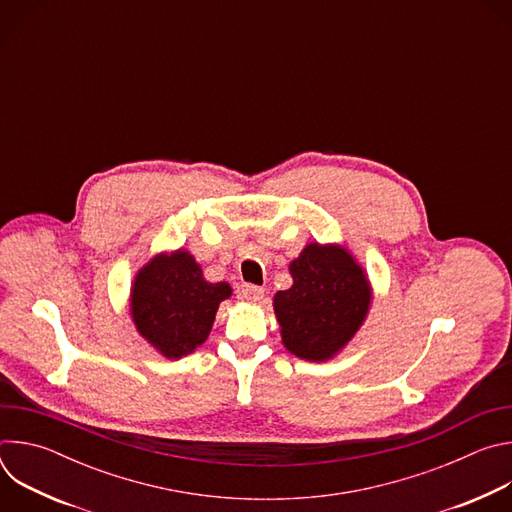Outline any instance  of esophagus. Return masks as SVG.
Wrapping results in <instances>:
<instances>
[{"label":"esophagus","mask_w":512,"mask_h":512,"mask_svg":"<svg viewBox=\"0 0 512 512\" xmlns=\"http://www.w3.org/2000/svg\"><path fill=\"white\" fill-rule=\"evenodd\" d=\"M237 298L241 302H247V304H255L263 298V287L259 285H251V283H245L237 289Z\"/></svg>","instance_id":"34e87169"}]
</instances>
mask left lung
Segmentation results:
<instances>
[{"mask_svg": "<svg viewBox=\"0 0 512 512\" xmlns=\"http://www.w3.org/2000/svg\"><path fill=\"white\" fill-rule=\"evenodd\" d=\"M289 275L291 287L273 296L283 346L310 362L334 358L369 316L367 271L346 245L312 241L289 263Z\"/></svg>", "mask_w": 512, "mask_h": 512, "instance_id": "obj_1", "label": "left lung"}]
</instances>
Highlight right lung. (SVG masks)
Listing matches in <instances>:
<instances>
[{
  "label": "right lung",
  "mask_w": 512,
  "mask_h": 512,
  "mask_svg": "<svg viewBox=\"0 0 512 512\" xmlns=\"http://www.w3.org/2000/svg\"><path fill=\"white\" fill-rule=\"evenodd\" d=\"M231 296L227 281H208L194 255L180 247L156 253L135 273L129 314L145 342L178 360L206 342L218 306Z\"/></svg>",
  "instance_id": "add662e5"
}]
</instances>
